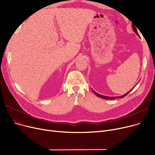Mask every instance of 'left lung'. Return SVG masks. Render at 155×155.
Masks as SVG:
<instances>
[{"label":"left lung","instance_id":"obj_1","mask_svg":"<svg viewBox=\"0 0 155 155\" xmlns=\"http://www.w3.org/2000/svg\"><path fill=\"white\" fill-rule=\"evenodd\" d=\"M133 31H134V32H136V34L137 35L139 36V34H138V32H137V31L136 27H135L134 25H133ZM134 88V87L131 89V91H129L128 92H127V93L125 94L124 95H122V96H119V97H107V96H104V95H101V94H98V93H97L96 92H95V91H93V90H92V91H93L94 93L97 96H98L99 97H100V98H102V99H112V100H114V99H117V98H123V97H124L125 96H126L130 92H131Z\"/></svg>","mask_w":155,"mask_h":155}]
</instances>
